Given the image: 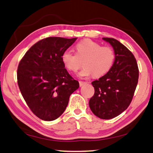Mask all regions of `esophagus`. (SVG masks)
<instances>
[{
  "instance_id": "obj_1",
  "label": "esophagus",
  "mask_w": 153,
  "mask_h": 153,
  "mask_svg": "<svg viewBox=\"0 0 153 153\" xmlns=\"http://www.w3.org/2000/svg\"><path fill=\"white\" fill-rule=\"evenodd\" d=\"M79 86H83L84 85L86 84L88 82H84V81H79Z\"/></svg>"
}]
</instances>
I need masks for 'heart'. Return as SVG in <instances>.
<instances>
[{"mask_svg": "<svg viewBox=\"0 0 153 153\" xmlns=\"http://www.w3.org/2000/svg\"><path fill=\"white\" fill-rule=\"evenodd\" d=\"M76 54L71 50L61 54V61L65 68L76 72L82 65L79 77H88L93 74L94 77H100L109 72L115 61V53L110 46H102L91 40H84L77 44Z\"/></svg>", "mask_w": 153, "mask_h": 153, "instance_id": "b5f03b06", "label": "heart"}]
</instances>
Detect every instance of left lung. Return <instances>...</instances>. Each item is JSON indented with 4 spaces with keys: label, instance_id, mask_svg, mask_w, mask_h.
Masks as SVG:
<instances>
[{
    "label": "left lung",
    "instance_id": "8db88e82",
    "mask_svg": "<svg viewBox=\"0 0 153 153\" xmlns=\"http://www.w3.org/2000/svg\"><path fill=\"white\" fill-rule=\"evenodd\" d=\"M103 40L113 46L115 61L105 76L92 82L94 94L89 106L92 113L102 120H110L123 112L130 105L138 84V64L131 52L118 40Z\"/></svg>",
    "mask_w": 153,
    "mask_h": 153
}]
</instances>
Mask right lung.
Instances as JSON below:
<instances>
[{
    "label": "right lung",
    "instance_id": "right-lung-1",
    "mask_svg": "<svg viewBox=\"0 0 153 153\" xmlns=\"http://www.w3.org/2000/svg\"><path fill=\"white\" fill-rule=\"evenodd\" d=\"M77 38L48 37L33 45L18 65L17 83L30 110L44 121L63 114L70 95L79 86L61 61V54Z\"/></svg>",
    "mask_w": 153,
    "mask_h": 153
}]
</instances>
